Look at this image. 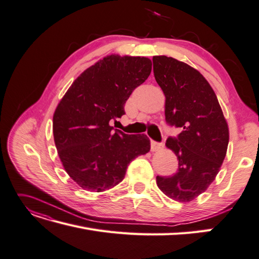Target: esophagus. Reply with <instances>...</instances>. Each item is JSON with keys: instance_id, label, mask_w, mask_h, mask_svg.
I'll use <instances>...</instances> for the list:
<instances>
[{"instance_id": "obj_1", "label": "esophagus", "mask_w": 259, "mask_h": 259, "mask_svg": "<svg viewBox=\"0 0 259 259\" xmlns=\"http://www.w3.org/2000/svg\"><path fill=\"white\" fill-rule=\"evenodd\" d=\"M164 148V144L162 142H156V141H151V150L153 152L160 151Z\"/></svg>"}]
</instances>
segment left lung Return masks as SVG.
I'll return each mask as SVG.
<instances>
[{
    "label": "left lung",
    "mask_w": 259,
    "mask_h": 259,
    "mask_svg": "<svg viewBox=\"0 0 259 259\" xmlns=\"http://www.w3.org/2000/svg\"><path fill=\"white\" fill-rule=\"evenodd\" d=\"M153 72L165 98V120L181 129L166 147L174 152L178 169L157 176L156 184L173 200H194L209 187L227 154L229 128L215 93L200 72L166 56L153 57Z\"/></svg>",
    "instance_id": "8db88e82"
}]
</instances>
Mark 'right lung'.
Instances as JSON below:
<instances>
[{"mask_svg":"<svg viewBox=\"0 0 259 259\" xmlns=\"http://www.w3.org/2000/svg\"><path fill=\"white\" fill-rule=\"evenodd\" d=\"M152 70L144 57H105L70 86L54 115L55 143L66 173L79 187L101 193L120 183L128 165L150 151L145 135L110 125L124 115L131 93Z\"/></svg>","mask_w":259,"mask_h":259,"instance_id":"add662e5","label":"right lung"}]
</instances>
